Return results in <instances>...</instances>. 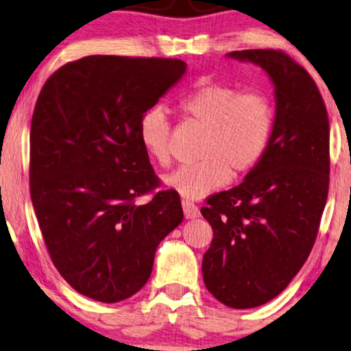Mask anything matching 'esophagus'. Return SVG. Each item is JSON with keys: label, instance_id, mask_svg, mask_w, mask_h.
<instances>
[{"label": "esophagus", "instance_id": "esophagus-1", "mask_svg": "<svg viewBox=\"0 0 351 351\" xmlns=\"http://www.w3.org/2000/svg\"><path fill=\"white\" fill-rule=\"evenodd\" d=\"M182 208H184L185 219H196V217H199L198 206H195L193 203H190V201H186V199L182 201Z\"/></svg>", "mask_w": 351, "mask_h": 351}]
</instances>
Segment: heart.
I'll return each instance as SVG.
<instances>
[{
    "instance_id": "1",
    "label": "heart",
    "mask_w": 351,
    "mask_h": 351,
    "mask_svg": "<svg viewBox=\"0 0 351 351\" xmlns=\"http://www.w3.org/2000/svg\"><path fill=\"white\" fill-rule=\"evenodd\" d=\"M182 117L201 124L198 158L165 177V184L186 199L222 189L228 177L251 172L265 155L275 124L271 102L262 94H243L232 86L206 83L182 95ZM171 123L166 110L152 107L137 123L138 142L148 156L166 166L171 160Z\"/></svg>"
}]
</instances>
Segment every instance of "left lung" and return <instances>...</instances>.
Masks as SVG:
<instances>
[{
	"mask_svg": "<svg viewBox=\"0 0 351 351\" xmlns=\"http://www.w3.org/2000/svg\"><path fill=\"white\" fill-rule=\"evenodd\" d=\"M270 78L275 124L265 155L232 190L201 208L214 230L203 256L208 291L254 308L286 289L313 247L329 189V119L311 76L285 52L233 51Z\"/></svg>",
	"mask_w": 351,
	"mask_h": 351,
	"instance_id": "1",
	"label": "left lung"
}]
</instances>
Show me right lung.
Returning <instances> with one entry per match:
<instances>
[{
	"label": "right lung",
	"mask_w": 351,
	"mask_h": 351,
	"mask_svg": "<svg viewBox=\"0 0 351 351\" xmlns=\"http://www.w3.org/2000/svg\"><path fill=\"white\" fill-rule=\"evenodd\" d=\"M177 59L89 56L43 86L30 129V191L54 265L89 299L114 304L152 275L158 244L184 219L137 137L145 110L179 83Z\"/></svg>",
	"instance_id": "add662e5"
}]
</instances>
